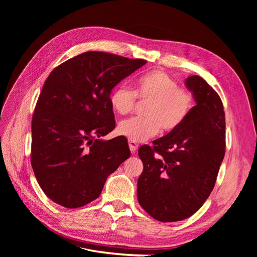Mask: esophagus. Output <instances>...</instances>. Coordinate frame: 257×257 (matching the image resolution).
Instances as JSON below:
<instances>
[{
  "instance_id": "34e87169",
  "label": "esophagus",
  "mask_w": 257,
  "mask_h": 257,
  "mask_svg": "<svg viewBox=\"0 0 257 257\" xmlns=\"http://www.w3.org/2000/svg\"><path fill=\"white\" fill-rule=\"evenodd\" d=\"M128 147H130V150H131L132 153H133V154L136 153V151H137V149H138V145H137L136 143L128 141Z\"/></svg>"
}]
</instances>
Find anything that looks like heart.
Returning <instances> with one entry per match:
<instances>
[{
	"instance_id": "obj_1",
	"label": "heart",
	"mask_w": 257,
	"mask_h": 257,
	"mask_svg": "<svg viewBox=\"0 0 257 257\" xmlns=\"http://www.w3.org/2000/svg\"><path fill=\"white\" fill-rule=\"evenodd\" d=\"M136 97L145 106L144 115L120 122L118 133L128 141L143 143L161 130L172 133L188 119L194 99L192 93L179 87L178 82L166 72L153 69L138 77L135 90L116 85L109 94V104L114 113L125 115L134 110Z\"/></svg>"
}]
</instances>
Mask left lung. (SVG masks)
Wrapping results in <instances>:
<instances>
[{
	"label": "left lung",
	"instance_id": "8db88e82",
	"mask_svg": "<svg viewBox=\"0 0 257 257\" xmlns=\"http://www.w3.org/2000/svg\"><path fill=\"white\" fill-rule=\"evenodd\" d=\"M196 105L182 125L144 145L138 155L144 170L137 198L146 212L161 222L186 219L212 192L225 155V113L219 94L205 79L185 80Z\"/></svg>",
	"mask_w": 257,
	"mask_h": 257
}]
</instances>
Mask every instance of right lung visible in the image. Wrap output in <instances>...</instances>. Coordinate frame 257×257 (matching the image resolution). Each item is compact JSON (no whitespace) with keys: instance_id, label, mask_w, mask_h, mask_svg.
<instances>
[{"instance_id":"right-lung-1","label":"right lung","mask_w":257,"mask_h":257,"mask_svg":"<svg viewBox=\"0 0 257 257\" xmlns=\"http://www.w3.org/2000/svg\"><path fill=\"white\" fill-rule=\"evenodd\" d=\"M146 63L88 51L60 64L46 79L32 119L31 165L54 203L66 208L91 203L108 176L130 158L123 137H100L115 126L111 90Z\"/></svg>"}]
</instances>
